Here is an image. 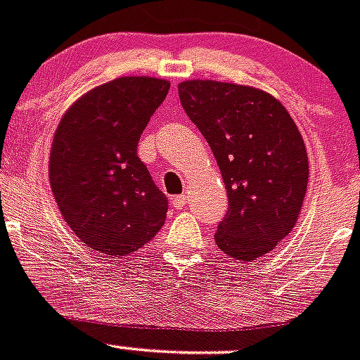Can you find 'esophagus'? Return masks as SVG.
<instances>
[{
  "label": "esophagus",
  "instance_id": "34e87169",
  "mask_svg": "<svg viewBox=\"0 0 360 360\" xmlns=\"http://www.w3.org/2000/svg\"><path fill=\"white\" fill-rule=\"evenodd\" d=\"M187 205V196H174L171 198V207L174 208V210H182L184 207Z\"/></svg>",
  "mask_w": 360,
  "mask_h": 360
}]
</instances>
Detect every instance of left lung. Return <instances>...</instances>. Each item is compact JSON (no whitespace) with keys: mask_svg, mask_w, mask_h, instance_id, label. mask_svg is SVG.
Wrapping results in <instances>:
<instances>
[{"mask_svg":"<svg viewBox=\"0 0 360 360\" xmlns=\"http://www.w3.org/2000/svg\"><path fill=\"white\" fill-rule=\"evenodd\" d=\"M178 97L210 145L229 207L215 244L238 263L272 251L295 226L309 178L302 136L285 105L262 90L186 81Z\"/></svg>","mask_w":360,"mask_h":360,"instance_id":"1","label":"left lung"}]
</instances>
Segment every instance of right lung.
<instances>
[{
    "instance_id": "right-lung-1",
    "label": "right lung",
    "mask_w": 360,
    "mask_h": 360,
    "mask_svg": "<svg viewBox=\"0 0 360 360\" xmlns=\"http://www.w3.org/2000/svg\"><path fill=\"white\" fill-rule=\"evenodd\" d=\"M167 91L164 79L118 77L83 95L58 125L51 189L65 222L91 251L132 255L166 221L167 198L138 157V143Z\"/></svg>"
}]
</instances>
